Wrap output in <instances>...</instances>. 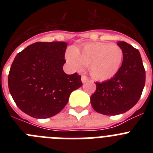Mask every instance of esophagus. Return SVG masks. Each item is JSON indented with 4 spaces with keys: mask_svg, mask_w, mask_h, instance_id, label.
I'll list each match as a JSON object with an SVG mask.
<instances>
[{
    "mask_svg": "<svg viewBox=\"0 0 153 153\" xmlns=\"http://www.w3.org/2000/svg\"><path fill=\"white\" fill-rule=\"evenodd\" d=\"M88 80V78H87V76L85 75H83L82 76H81V81H82V83H86V81Z\"/></svg>",
    "mask_w": 153,
    "mask_h": 153,
    "instance_id": "1",
    "label": "esophagus"
}]
</instances>
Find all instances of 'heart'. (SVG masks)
<instances>
[{
  "label": "heart",
  "mask_w": 153,
  "mask_h": 153,
  "mask_svg": "<svg viewBox=\"0 0 153 153\" xmlns=\"http://www.w3.org/2000/svg\"><path fill=\"white\" fill-rule=\"evenodd\" d=\"M66 59L74 70H81L85 65L89 67L93 79L105 81L119 72L123 60V51L115 44L89 43L78 49L69 48Z\"/></svg>",
  "instance_id": "b5f03b06"
}]
</instances>
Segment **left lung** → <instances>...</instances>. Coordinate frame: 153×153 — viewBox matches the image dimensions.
<instances>
[{
    "label": "left lung",
    "instance_id": "1",
    "mask_svg": "<svg viewBox=\"0 0 153 153\" xmlns=\"http://www.w3.org/2000/svg\"><path fill=\"white\" fill-rule=\"evenodd\" d=\"M123 51L119 72L110 79L96 83L97 90L90 97L93 109L103 115L122 114L132 108L141 97L146 71L137 49L124 41L117 42Z\"/></svg>",
    "mask_w": 153,
    "mask_h": 153
}]
</instances>
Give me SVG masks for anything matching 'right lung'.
I'll return each instance as SVG.
<instances>
[{"label": "right lung", "instance_id": "1", "mask_svg": "<svg viewBox=\"0 0 153 153\" xmlns=\"http://www.w3.org/2000/svg\"><path fill=\"white\" fill-rule=\"evenodd\" d=\"M66 42H36L14 58L8 75L12 98L21 111L36 119L60 113L70 93L83 83L76 73L65 74Z\"/></svg>", "mask_w": 153, "mask_h": 153}]
</instances>
